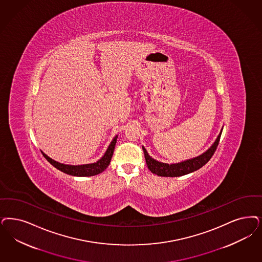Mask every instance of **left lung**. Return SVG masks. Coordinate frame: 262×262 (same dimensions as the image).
Segmentation results:
<instances>
[{
    "label": "left lung",
    "instance_id": "left-lung-1",
    "mask_svg": "<svg viewBox=\"0 0 262 262\" xmlns=\"http://www.w3.org/2000/svg\"><path fill=\"white\" fill-rule=\"evenodd\" d=\"M221 135H222V132L217 136L215 143L212 145L205 153L191 160H188L179 163L168 164V163H160L152 159L147 153L144 147H142L147 166L152 173L163 177H179V176L189 174L190 172L195 171L199 168H201L204 164H206L212 158V156L216 152V147L220 142Z\"/></svg>",
    "mask_w": 262,
    "mask_h": 262
}]
</instances>
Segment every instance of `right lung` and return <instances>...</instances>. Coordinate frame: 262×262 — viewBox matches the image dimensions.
Masks as SVG:
<instances>
[{"label": "right lung", "instance_id": "add662e5", "mask_svg": "<svg viewBox=\"0 0 262 262\" xmlns=\"http://www.w3.org/2000/svg\"><path fill=\"white\" fill-rule=\"evenodd\" d=\"M117 137L118 136H115L113 138V140L109 145L108 149L106 150L104 156L97 163L83 164V165H69V164H63V163L55 162L52 159L47 157L46 154H43V156H45L46 160L51 163L54 167L63 172V173H66V174L72 175V176H78V177L94 176V175L101 173L104 169H106V167L108 166L110 161H111V158L113 156L114 148H115V144H116V141H117Z\"/></svg>", "mask_w": 262, "mask_h": 262}]
</instances>
